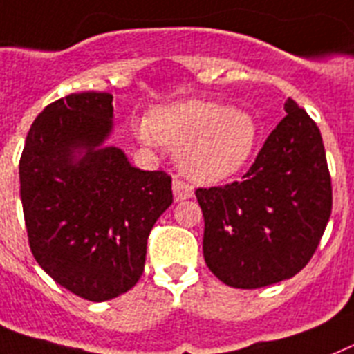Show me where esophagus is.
Listing matches in <instances>:
<instances>
[{
  "mask_svg": "<svg viewBox=\"0 0 354 354\" xmlns=\"http://www.w3.org/2000/svg\"><path fill=\"white\" fill-rule=\"evenodd\" d=\"M173 194H174V201H183V199H190L194 196V189L185 183L183 180H178L174 178L173 180Z\"/></svg>",
  "mask_w": 354,
  "mask_h": 354,
  "instance_id": "esophagus-1",
  "label": "esophagus"
}]
</instances>
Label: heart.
<instances>
[{
	"label": "heart",
	"mask_w": 354,
	"mask_h": 354,
	"mask_svg": "<svg viewBox=\"0 0 354 354\" xmlns=\"http://www.w3.org/2000/svg\"><path fill=\"white\" fill-rule=\"evenodd\" d=\"M146 144L176 149L178 167L196 183H217L250 162L258 124L250 113L215 101H183L158 109L149 124L135 126Z\"/></svg>",
	"instance_id": "obj_1"
}]
</instances>
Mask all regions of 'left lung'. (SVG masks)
<instances>
[{
    "label": "left lung",
    "mask_w": 354,
    "mask_h": 354,
    "mask_svg": "<svg viewBox=\"0 0 354 354\" xmlns=\"http://www.w3.org/2000/svg\"><path fill=\"white\" fill-rule=\"evenodd\" d=\"M285 112L241 181L196 190L205 262L230 287L260 288L296 276L330 221L321 131L294 100Z\"/></svg>",
    "instance_id": "8db88e82"
}]
</instances>
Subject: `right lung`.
Wrapping results in <instances>:
<instances>
[{
    "label": "right lung",
    "mask_w": 354,
    "mask_h": 354,
    "mask_svg": "<svg viewBox=\"0 0 354 354\" xmlns=\"http://www.w3.org/2000/svg\"><path fill=\"white\" fill-rule=\"evenodd\" d=\"M112 94L80 92L33 121L19 162L30 250L58 285L101 303L142 276L156 219L173 203L171 176L140 171L112 131Z\"/></svg>",
    "instance_id": "obj_1"
}]
</instances>
